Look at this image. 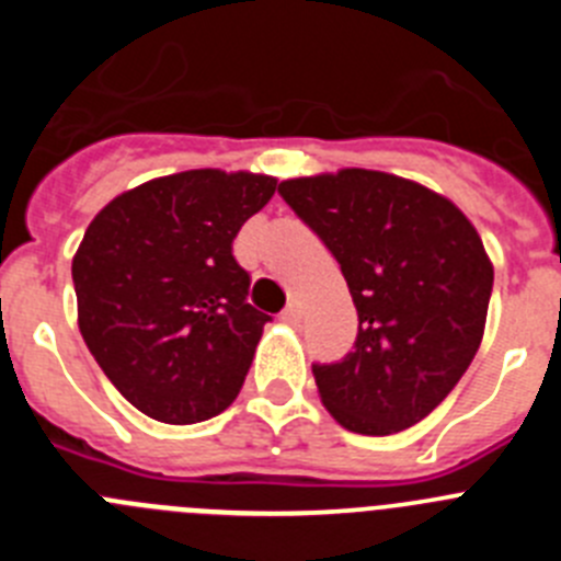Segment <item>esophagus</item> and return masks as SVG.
<instances>
[{"mask_svg":"<svg viewBox=\"0 0 561 561\" xmlns=\"http://www.w3.org/2000/svg\"><path fill=\"white\" fill-rule=\"evenodd\" d=\"M280 320H284V323H289V325L300 323V306H297V304L286 306V309L280 311Z\"/></svg>","mask_w":561,"mask_h":561,"instance_id":"obj_1","label":"esophagus"}]
</instances>
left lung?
<instances>
[{"mask_svg": "<svg viewBox=\"0 0 561 561\" xmlns=\"http://www.w3.org/2000/svg\"><path fill=\"white\" fill-rule=\"evenodd\" d=\"M277 191L340 261L359 314L354 351L311 368L325 410L359 435L427 419L483 340L494 266L474 225L447 196L368 168Z\"/></svg>", "mask_w": 561, "mask_h": 561, "instance_id": "8db88e82", "label": "left lung"}]
</instances>
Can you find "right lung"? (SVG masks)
I'll return each instance as SVG.
<instances>
[{
	"mask_svg": "<svg viewBox=\"0 0 561 561\" xmlns=\"http://www.w3.org/2000/svg\"><path fill=\"white\" fill-rule=\"evenodd\" d=\"M275 187L266 173L199 168L142 182L89 221L72 257L78 329L148 419H213L244 385L270 314L247 304L232 238Z\"/></svg>",
	"mask_w": 561,
	"mask_h": 561,
	"instance_id": "right-lung-1",
	"label": "right lung"
}]
</instances>
